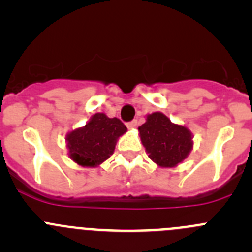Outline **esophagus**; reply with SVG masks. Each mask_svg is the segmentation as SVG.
<instances>
[{
    "instance_id": "esophagus-1",
    "label": "esophagus",
    "mask_w": 252,
    "mask_h": 252,
    "mask_svg": "<svg viewBox=\"0 0 252 252\" xmlns=\"http://www.w3.org/2000/svg\"><path fill=\"white\" fill-rule=\"evenodd\" d=\"M136 124H138V121H136V119H134V121L128 122V123H126V126H128L129 129H133V128H135Z\"/></svg>"
}]
</instances>
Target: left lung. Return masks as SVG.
<instances>
[{
    "mask_svg": "<svg viewBox=\"0 0 252 252\" xmlns=\"http://www.w3.org/2000/svg\"><path fill=\"white\" fill-rule=\"evenodd\" d=\"M139 133L149 157L159 167H175L192 149L191 131L172 123L161 112L149 114L146 122L139 126Z\"/></svg>",
    "mask_w": 252,
    "mask_h": 252,
    "instance_id": "obj_1",
    "label": "left lung"
}]
</instances>
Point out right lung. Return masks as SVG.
Instances as JSON below:
<instances>
[{
    "instance_id": "obj_1",
    "label": "right lung",
    "mask_w": 252,
    "mask_h": 252,
    "mask_svg": "<svg viewBox=\"0 0 252 252\" xmlns=\"http://www.w3.org/2000/svg\"><path fill=\"white\" fill-rule=\"evenodd\" d=\"M126 131V126L118 118H108L96 113L83 128L67 135L70 158L83 167H97L114 151L117 139Z\"/></svg>"
}]
</instances>
